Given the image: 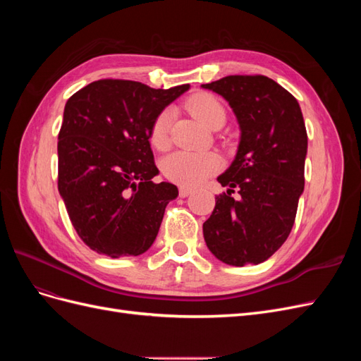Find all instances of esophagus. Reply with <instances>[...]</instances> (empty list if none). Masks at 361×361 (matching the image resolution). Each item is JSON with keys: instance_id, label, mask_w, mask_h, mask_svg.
<instances>
[{"instance_id": "34e87169", "label": "esophagus", "mask_w": 361, "mask_h": 361, "mask_svg": "<svg viewBox=\"0 0 361 361\" xmlns=\"http://www.w3.org/2000/svg\"><path fill=\"white\" fill-rule=\"evenodd\" d=\"M192 192V190L191 188H187V187H180L179 188V195L182 199H185V197H188V195Z\"/></svg>"}]
</instances>
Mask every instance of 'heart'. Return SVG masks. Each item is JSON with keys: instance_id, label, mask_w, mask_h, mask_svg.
<instances>
[{"instance_id": "1", "label": "heart", "mask_w": 361, "mask_h": 361, "mask_svg": "<svg viewBox=\"0 0 361 361\" xmlns=\"http://www.w3.org/2000/svg\"><path fill=\"white\" fill-rule=\"evenodd\" d=\"M190 111L207 128L224 125L226 110L223 104L209 93H197L187 102ZM173 120L170 108L162 110L150 128V143L157 149H166L169 145V128ZM221 158L214 152H188L178 150L162 159L161 169L164 176L183 187H195L211 174L221 169Z\"/></svg>"}]
</instances>
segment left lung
<instances>
[{
	"mask_svg": "<svg viewBox=\"0 0 361 361\" xmlns=\"http://www.w3.org/2000/svg\"><path fill=\"white\" fill-rule=\"evenodd\" d=\"M202 89L223 96L239 125L235 159L216 178L218 195L203 223L211 253L232 267L262 264L286 241L304 191L307 133L298 101L262 75H232ZM236 188L242 195L235 201Z\"/></svg>",
	"mask_w": 361,
	"mask_h": 361,
	"instance_id": "8db88e82",
	"label": "left lung"
}]
</instances>
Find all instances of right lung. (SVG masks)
I'll return each instance as SVG.
<instances>
[{"label":"right lung","instance_id":"right-lung-1","mask_svg":"<svg viewBox=\"0 0 361 361\" xmlns=\"http://www.w3.org/2000/svg\"><path fill=\"white\" fill-rule=\"evenodd\" d=\"M190 90L123 80L82 87L64 105L59 134V192L76 233L104 256H140L157 239L176 185L155 183V117Z\"/></svg>","mask_w":361,"mask_h":361}]
</instances>
